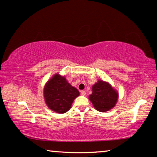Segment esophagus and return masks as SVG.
Masks as SVG:
<instances>
[{"mask_svg":"<svg viewBox=\"0 0 157 157\" xmlns=\"http://www.w3.org/2000/svg\"><path fill=\"white\" fill-rule=\"evenodd\" d=\"M80 93H81V94H82V95H86V91H81Z\"/></svg>","mask_w":157,"mask_h":157,"instance_id":"1","label":"esophagus"}]
</instances>
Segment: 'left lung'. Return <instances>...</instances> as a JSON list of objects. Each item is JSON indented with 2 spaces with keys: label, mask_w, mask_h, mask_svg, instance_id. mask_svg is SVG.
I'll return each instance as SVG.
<instances>
[{
  "label": "left lung",
  "mask_w": 157,
  "mask_h": 157,
  "mask_svg": "<svg viewBox=\"0 0 157 157\" xmlns=\"http://www.w3.org/2000/svg\"><path fill=\"white\" fill-rule=\"evenodd\" d=\"M92 91L89 100L95 109L105 112L115 107L118 94L108 82L99 79L97 83L93 85Z\"/></svg>",
  "instance_id": "left-lung-1"
}]
</instances>
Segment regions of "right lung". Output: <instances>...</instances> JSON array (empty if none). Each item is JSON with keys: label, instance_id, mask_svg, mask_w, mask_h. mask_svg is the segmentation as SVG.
<instances>
[{"label": "right lung", "instance_id": "obj_1", "mask_svg": "<svg viewBox=\"0 0 157 157\" xmlns=\"http://www.w3.org/2000/svg\"><path fill=\"white\" fill-rule=\"evenodd\" d=\"M79 95L78 90L59 74L53 75L44 86L45 102L49 109L58 113L67 112Z\"/></svg>", "mask_w": 157, "mask_h": 157}]
</instances>
